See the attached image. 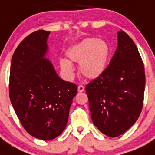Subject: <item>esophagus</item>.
I'll list each match as a JSON object with an SVG mask.
<instances>
[{
	"label": "esophagus",
	"instance_id": "34e87169",
	"mask_svg": "<svg viewBox=\"0 0 155 155\" xmlns=\"http://www.w3.org/2000/svg\"><path fill=\"white\" fill-rule=\"evenodd\" d=\"M78 91L79 92H82V91H84V87L83 85H79L78 87Z\"/></svg>",
	"mask_w": 155,
	"mask_h": 155
}]
</instances>
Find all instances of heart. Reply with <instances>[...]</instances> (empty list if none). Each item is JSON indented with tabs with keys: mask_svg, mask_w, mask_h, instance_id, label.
<instances>
[{
	"mask_svg": "<svg viewBox=\"0 0 155 155\" xmlns=\"http://www.w3.org/2000/svg\"><path fill=\"white\" fill-rule=\"evenodd\" d=\"M67 55L71 61L80 63V71L87 78H97L105 71L110 55V47L102 39L87 38L71 47ZM61 68L68 77L74 74V66L69 61L63 59Z\"/></svg>",
	"mask_w": 155,
	"mask_h": 155,
	"instance_id": "heart-1",
	"label": "heart"
}]
</instances>
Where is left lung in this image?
<instances>
[{
    "mask_svg": "<svg viewBox=\"0 0 155 155\" xmlns=\"http://www.w3.org/2000/svg\"><path fill=\"white\" fill-rule=\"evenodd\" d=\"M117 37L109 66L85 87L93 124L109 137L120 136L135 124L145 88L144 67L136 45L123 30Z\"/></svg>",
    "mask_w": 155,
    "mask_h": 155,
    "instance_id": "left-lung-1",
    "label": "left lung"
}]
</instances>
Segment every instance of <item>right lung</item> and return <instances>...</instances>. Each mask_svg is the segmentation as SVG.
Here are the masks:
<instances>
[{
  "label": "right lung",
  "instance_id": "1",
  "mask_svg": "<svg viewBox=\"0 0 155 155\" xmlns=\"http://www.w3.org/2000/svg\"><path fill=\"white\" fill-rule=\"evenodd\" d=\"M50 31H35L16 48L12 59L9 95L25 130L50 140L62 134L78 87L62 80L45 58Z\"/></svg>",
  "mask_w": 155,
  "mask_h": 155
}]
</instances>
